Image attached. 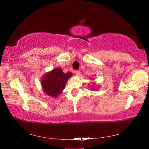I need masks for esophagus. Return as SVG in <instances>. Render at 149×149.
I'll return each instance as SVG.
<instances>
[{
	"label": "esophagus",
	"mask_w": 149,
	"mask_h": 149,
	"mask_svg": "<svg viewBox=\"0 0 149 149\" xmlns=\"http://www.w3.org/2000/svg\"><path fill=\"white\" fill-rule=\"evenodd\" d=\"M75 74H76L77 75H79V74H80V71H79V70H75Z\"/></svg>",
	"instance_id": "34e87169"
}]
</instances>
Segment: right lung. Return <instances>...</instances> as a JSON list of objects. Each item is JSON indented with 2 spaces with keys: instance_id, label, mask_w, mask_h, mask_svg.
<instances>
[{
  "instance_id": "1",
  "label": "right lung",
  "mask_w": 149,
  "mask_h": 149,
  "mask_svg": "<svg viewBox=\"0 0 149 149\" xmlns=\"http://www.w3.org/2000/svg\"><path fill=\"white\" fill-rule=\"evenodd\" d=\"M72 73H64L61 68L54 69L45 75L42 87L47 95L56 97L64 89L65 83L72 76Z\"/></svg>"
}]
</instances>
